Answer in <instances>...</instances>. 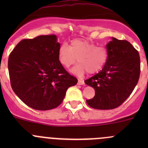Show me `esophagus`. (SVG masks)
Returning <instances> with one entry per match:
<instances>
[{"label":"esophagus","mask_w":148,"mask_h":148,"mask_svg":"<svg viewBox=\"0 0 148 148\" xmlns=\"http://www.w3.org/2000/svg\"><path fill=\"white\" fill-rule=\"evenodd\" d=\"M77 84H78V85H83V84H84V82L83 80H82V79H79Z\"/></svg>","instance_id":"obj_1"}]
</instances>
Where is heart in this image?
<instances>
[{
    "label": "heart",
    "mask_w": 148,
    "mask_h": 148,
    "mask_svg": "<svg viewBox=\"0 0 148 148\" xmlns=\"http://www.w3.org/2000/svg\"><path fill=\"white\" fill-rule=\"evenodd\" d=\"M58 56L60 63L65 68H69L78 61V65L71 69L77 75H82L88 71L95 74L102 69L108 57L107 50L86 39H74L69 47L63 44L59 47Z\"/></svg>",
    "instance_id": "heart-1"
}]
</instances>
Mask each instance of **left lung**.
<instances>
[{
	"label": "left lung",
	"mask_w": 148,
	"mask_h": 148,
	"mask_svg": "<svg viewBox=\"0 0 148 148\" xmlns=\"http://www.w3.org/2000/svg\"><path fill=\"white\" fill-rule=\"evenodd\" d=\"M106 46L108 57L103 69L84 81L95 90V96L86 103L97 110L120 106L132 94L140 74V55L130 43L112 37Z\"/></svg>",
	"instance_id": "left-lung-1"
}]
</instances>
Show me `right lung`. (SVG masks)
I'll list each match as a JSON object with an SVG mask.
<instances>
[{
	"label": "right lung",
	"instance_id": "add662e5",
	"mask_svg": "<svg viewBox=\"0 0 148 148\" xmlns=\"http://www.w3.org/2000/svg\"><path fill=\"white\" fill-rule=\"evenodd\" d=\"M59 47L56 35L38 36L21 41L10 53L8 66L12 89L34 110L57 107L67 89L78 82L59 62Z\"/></svg>",
	"mask_w": 148,
	"mask_h": 148
}]
</instances>
